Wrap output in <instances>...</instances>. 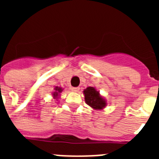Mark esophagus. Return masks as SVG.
Wrapping results in <instances>:
<instances>
[{
    "mask_svg": "<svg viewBox=\"0 0 159 159\" xmlns=\"http://www.w3.org/2000/svg\"><path fill=\"white\" fill-rule=\"evenodd\" d=\"M71 91L74 92H78L80 91V88H71Z\"/></svg>",
    "mask_w": 159,
    "mask_h": 159,
    "instance_id": "1",
    "label": "esophagus"
}]
</instances>
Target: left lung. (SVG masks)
<instances>
[{
    "mask_svg": "<svg viewBox=\"0 0 159 159\" xmlns=\"http://www.w3.org/2000/svg\"><path fill=\"white\" fill-rule=\"evenodd\" d=\"M84 95V100L89 107L95 111L103 110L107 105V102L102 96L95 87H88L83 92Z\"/></svg>",
    "mask_w": 159,
    "mask_h": 159,
    "instance_id": "1",
    "label": "left lung"
}]
</instances>
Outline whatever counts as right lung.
<instances>
[{"mask_svg":"<svg viewBox=\"0 0 159 159\" xmlns=\"http://www.w3.org/2000/svg\"><path fill=\"white\" fill-rule=\"evenodd\" d=\"M63 91H64V88H61V87H55L54 91L52 92V95L53 99L59 100V99H60V94H61V92H62Z\"/></svg>","mask_w":159,"mask_h":159,"instance_id":"1","label":"right lung"}]
</instances>
